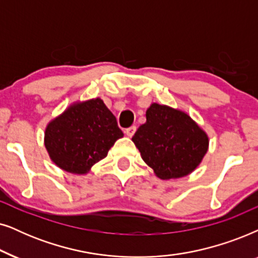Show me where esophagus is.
Listing matches in <instances>:
<instances>
[{"label":"esophagus","instance_id":"34e87169","mask_svg":"<svg viewBox=\"0 0 258 258\" xmlns=\"http://www.w3.org/2000/svg\"><path fill=\"white\" fill-rule=\"evenodd\" d=\"M136 131H137V127H136V126H131V127H128V128H126L125 133H126L127 137H130V138H132V137L135 136Z\"/></svg>","mask_w":258,"mask_h":258}]
</instances>
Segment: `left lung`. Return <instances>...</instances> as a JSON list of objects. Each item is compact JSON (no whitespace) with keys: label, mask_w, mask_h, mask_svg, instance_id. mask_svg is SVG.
Here are the masks:
<instances>
[{"label":"left lung","mask_w":258,"mask_h":258,"mask_svg":"<svg viewBox=\"0 0 258 258\" xmlns=\"http://www.w3.org/2000/svg\"><path fill=\"white\" fill-rule=\"evenodd\" d=\"M132 140L143 160L164 180L190 174L209 149L208 135L190 115L156 102L147 108L146 122Z\"/></svg>","instance_id":"left-lung-1"}]
</instances>
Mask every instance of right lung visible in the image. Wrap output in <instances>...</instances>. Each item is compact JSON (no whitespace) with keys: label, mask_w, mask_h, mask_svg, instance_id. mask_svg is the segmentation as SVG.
Here are the masks:
<instances>
[{"label":"right lung","mask_w":258,"mask_h":258,"mask_svg":"<svg viewBox=\"0 0 258 258\" xmlns=\"http://www.w3.org/2000/svg\"><path fill=\"white\" fill-rule=\"evenodd\" d=\"M122 137L115 116L97 98L75 102L51 120L44 132V146L60 169L85 174Z\"/></svg>","instance_id":"right-lung-1"}]
</instances>
